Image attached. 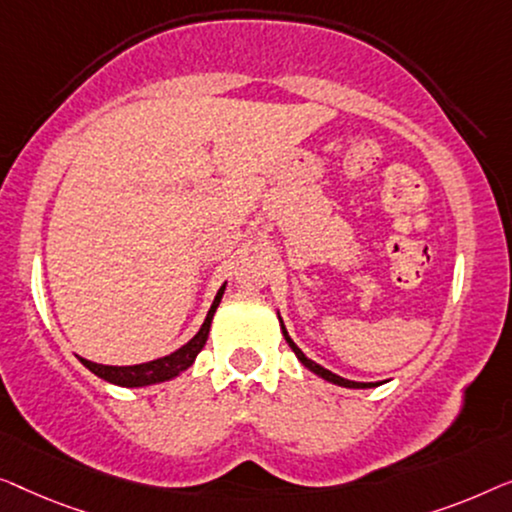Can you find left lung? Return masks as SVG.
<instances>
[{
	"label": "left lung",
	"mask_w": 512,
	"mask_h": 512,
	"mask_svg": "<svg viewBox=\"0 0 512 512\" xmlns=\"http://www.w3.org/2000/svg\"><path fill=\"white\" fill-rule=\"evenodd\" d=\"M278 322H280V331H283L287 345H290L294 355H297L301 366H304V369H308L311 373H315V376H318V378L327 380V383H334V385H338V387H348V390H371V387H378V385H380V383H355V380H345V378H341V376H336V373H331L329 369H325V366H320L318 362H313V359H308V357L304 355V352H301L299 345L292 341L290 334H287L285 322H283V318H280V313H278Z\"/></svg>",
	"instance_id": "left-lung-1"
}]
</instances>
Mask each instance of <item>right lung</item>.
I'll return each mask as SVG.
<instances>
[{
  "mask_svg": "<svg viewBox=\"0 0 512 512\" xmlns=\"http://www.w3.org/2000/svg\"><path fill=\"white\" fill-rule=\"evenodd\" d=\"M225 287H227V283L220 287L218 294H215L213 304L206 313L204 325L199 327L197 334H194L185 345H181V348L171 352V355L153 359V362L132 364V366L97 364V362H90V359H85V357H78V362H81L88 371L95 373L97 378H102V380H106V383L118 385V387H148V385H160V383H167V380L178 378L183 371L190 369V366L194 364V359H197V355L201 352V348L206 345L213 315H215V311H218L222 294H225Z\"/></svg>",
  "mask_w": 512,
  "mask_h": 512,
  "instance_id": "add662e5",
  "label": "right lung"
}]
</instances>
